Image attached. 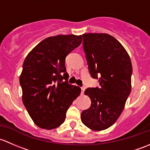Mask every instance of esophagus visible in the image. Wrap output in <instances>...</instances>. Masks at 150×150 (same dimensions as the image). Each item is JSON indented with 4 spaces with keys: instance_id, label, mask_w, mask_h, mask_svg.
Masks as SVG:
<instances>
[{
    "instance_id": "1",
    "label": "esophagus",
    "mask_w": 150,
    "mask_h": 150,
    "mask_svg": "<svg viewBox=\"0 0 150 150\" xmlns=\"http://www.w3.org/2000/svg\"><path fill=\"white\" fill-rule=\"evenodd\" d=\"M84 91H85V87H84V86H83V87H81V95H84Z\"/></svg>"
}]
</instances>
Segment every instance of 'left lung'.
I'll use <instances>...</instances> for the list:
<instances>
[{"label": "left lung", "instance_id": "obj_1", "mask_svg": "<svg viewBox=\"0 0 150 150\" xmlns=\"http://www.w3.org/2000/svg\"><path fill=\"white\" fill-rule=\"evenodd\" d=\"M82 38L89 73L92 78H99L100 86L84 92L92 104L82 111L81 119L92 130H105L117 121L131 92L132 61L123 45L111 35L88 33Z\"/></svg>", "mask_w": 150, "mask_h": 150}]
</instances>
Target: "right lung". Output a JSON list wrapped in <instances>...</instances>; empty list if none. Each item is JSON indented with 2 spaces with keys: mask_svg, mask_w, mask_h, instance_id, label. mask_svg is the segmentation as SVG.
I'll list each match as a JSON object with an SVG mask.
<instances>
[{
  "mask_svg": "<svg viewBox=\"0 0 150 150\" xmlns=\"http://www.w3.org/2000/svg\"><path fill=\"white\" fill-rule=\"evenodd\" d=\"M81 40V35L50 37L37 45L24 60L19 78L22 101L32 121L42 129L61 126L67 110L81 93V88L68 82L65 59Z\"/></svg>",
  "mask_w": 150,
  "mask_h": 150,
  "instance_id": "right-lung-1",
  "label": "right lung"
}]
</instances>
